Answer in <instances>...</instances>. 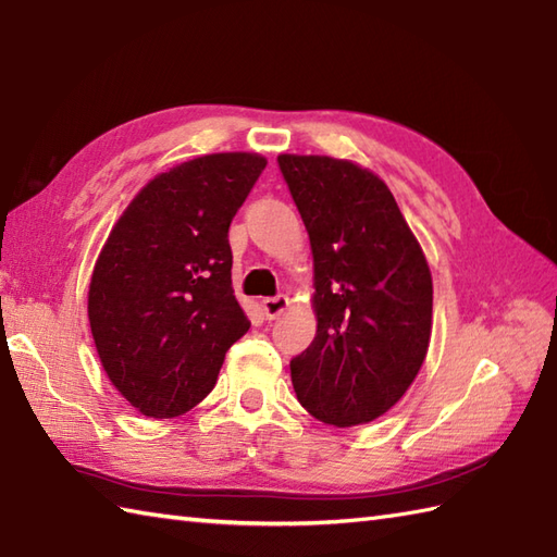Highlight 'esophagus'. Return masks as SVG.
Returning a JSON list of instances; mask_svg holds the SVG:
<instances>
[{"label": "esophagus", "mask_w": 557, "mask_h": 557, "mask_svg": "<svg viewBox=\"0 0 557 557\" xmlns=\"http://www.w3.org/2000/svg\"><path fill=\"white\" fill-rule=\"evenodd\" d=\"M260 306H263V313H265L268 321H275L277 315H282L289 309V297H285V294H277V297L263 299V304H260Z\"/></svg>", "instance_id": "obj_1"}]
</instances>
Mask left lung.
Returning a JSON list of instances; mask_svg holds the SVG:
<instances>
[{
  "label": "left lung",
  "mask_w": 557,
  "mask_h": 557,
  "mask_svg": "<svg viewBox=\"0 0 557 557\" xmlns=\"http://www.w3.org/2000/svg\"><path fill=\"white\" fill-rule=\"evenodd\" d=\"M313 253L311 347L292 359L301 407L337 429L393 409L419 375L433 280L387 184L351 160L277 158Z\"/></svg>",
  "instance_id": "left-lung-1"
}]
</instances>
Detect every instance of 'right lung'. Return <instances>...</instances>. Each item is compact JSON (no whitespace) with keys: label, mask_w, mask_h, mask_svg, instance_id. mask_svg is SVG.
<instances>
[{"label":"right lung","mask_w":557,"mask_h":557,"mask_svg":"<svg viewBox=\"0 0 557 557\" xmlns=\"http://www.w3.org/2000/svg\"><path fill=\"white\" fill-rule=\"evenodd\" d=\"M265 164L258 152H212L152 176L102 246L90 333L104 373L144 417H182L206 399L251 327L227 236Z\"/></svg>","instance_id":"add662e5"}]
</instances>
